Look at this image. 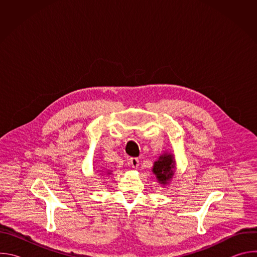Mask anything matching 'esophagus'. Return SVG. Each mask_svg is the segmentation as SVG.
Segmentation results:
<instances>
[{"label": "esophagus", "mask_w": 257, "mask_h": 257, "mask_svg": "<svg viewBox=\"0 0 257 257\" xmlns=\"http://www.w3.org/2000/svg\"><path fill=\"white\" fill-rule=\"evenodd\" d=\"M129 164L133 169H137L139 166V160L137 158H131L129 160Z\"/></svg>", "instance_id": "obj_1"}]
</instances>
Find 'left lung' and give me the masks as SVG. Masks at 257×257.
<instances>
[{"mask_svg": "<svg viewBox=\"0 0 257 257\" xmlns=\"http://www.w3.org/2000/svg\"><path fill=\"white\" fill-rule=\"evenodd\" d=\"M153 174L156 176L159 184L162 186L169 185L176 173V161L173 154L164 152L154 163Z\"/></svg>", "mask_w": 257, "mask_h": 257, "instance_id": "8db88e82", "label": "left lung"}]
</instances>
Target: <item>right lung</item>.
<instances>
[{
    "label": "right lung",
    "instance_id": "add662e5",
    "mask_svg": "<svg viewBox=\"0 0 257 257\" xmlns=\"http://www.w3.org/2000/svg\"><path fill=\"white\" fill-rule=\"evenodd\" d=\"M100 171H101L100 175H102V176H103L104 174H105V175H111V174H112V172H111V171H108V170H107L106 172H104V173H102V171H104V169H103V170H100Z\"/></svg>",
    "mask_w": 257,
    "mask_h": 257
}]
</instances>
